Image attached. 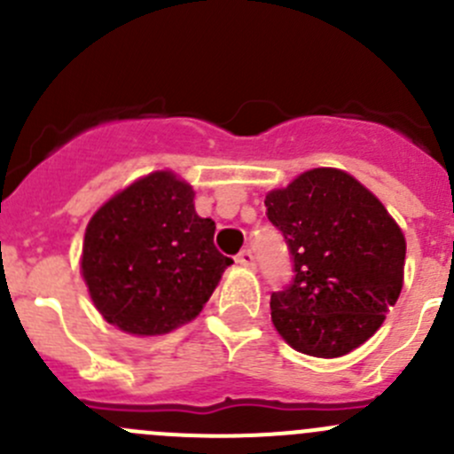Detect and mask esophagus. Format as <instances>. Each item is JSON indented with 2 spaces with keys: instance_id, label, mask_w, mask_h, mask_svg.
I'll return each mask as SVG.
<instances>
[{
  "instance_id": "obj_1",
  "label": "esophagus",
  "mask_w": 454,
  "mask_h": 454,
  "mask_svg": "<svg viewBox=\"0 0 454 454\" xmlns=\"http://www.w3.org/2000/svg\"><path fill=\"white\" fill-rule=\"evenodd\" d=\"M235 261L239 265H244V268H254V254L250 253V250H241V253L235 256Z\"/></svg>"
}]
</instances>
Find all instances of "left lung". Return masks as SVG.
<instances>
[{"instance_id":"obj_1","label":"left lung","mask_w":454,"mask_h":454,"mask_svg":"<svg viewBox=\"0 0 454 454\" xmlns=\"http://www.w3.org/2000/svg\"><path fill=\"white\" fill-rule=\"evenodd\" d=\"M292 254V283L272 292L277 332L296 351L338 358L384 323L404 281L406 241L382 201L338 168H312L265 195Z\"/></svg>"}]
</instances>
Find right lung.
Returning <instances> with one entry per match:
<instances>
[{"mask_svg": "<svg viewBox=\"0 0 454 454\" xmlns=\"http://www.w3.org/2000/svg\"><path fill=\"white\" fill-rule=\"evenodd\" d=\"M193 186L171 171L140 177L90 219L81 270L96 309L134 336H160L201 312L232 259Z\"/></svg>", "mask_w": 454, "mask_h": 454, "instance_id": "1", "label": "right lung"}]
</instances>
